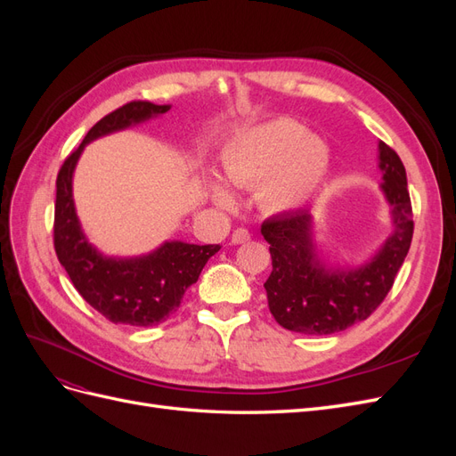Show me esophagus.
<instances>
[{
	"instance_id": "obj_1",
	"label": "esophagus",
	"mask_w": 456,
	"mask_h": 456,
	"mask_svg": "<svg viewBox=\"0 0 456 456\" xmlns=\"http://www.w3.org/2000/svg\"><path fill=\"white\" fill-rule=\"evenodd\" d=\"M232 243L233 245H241V243H245V241H249L251 240V233L247 232L245 228H238V230H233V233H232Z\"/></svg>"
}]
</instances>
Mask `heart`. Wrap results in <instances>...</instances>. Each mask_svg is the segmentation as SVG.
<instances>
[{"instance_id":"1","label":"heart","mask_w":456,"mask_h":456,"mask_svg":"<svg viewBox=\"0 0 456 456\" xmlns=\"http://www.w3.org/2000/svg\"><path fill=\"white\" fill-rule=\"evenodd\" d=\"M330 165V148L320 134L289 119H272L241 129L220 151L224 181L233 188H255L260 209L293 213L322 188ZM215 205L233 209V191L216 176L207 178Z\"/></svg>"}]
</instances>
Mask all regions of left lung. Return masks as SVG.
Masks as SVG:
<instances>
[{"label":"left lung","instance_id":"left-lung-1","mask_svg":"<svg viewBox=\"0 0 456 456\" xmlns=\"http://www.w3.org/2000/svg\"><path fill=\"white\" fill-rule=\"evenodd\" d=\"M377 159L392 232L360 265H340L322 251L314 215L306 209L278 215L262 224L272 255L265 289L270 312L281 327L300 335L338 333L367 320L392 289L411 247L412 211L402 159L382 141Z\"/></svg>","mask_w":456,"mask_h":456}]
</instances>
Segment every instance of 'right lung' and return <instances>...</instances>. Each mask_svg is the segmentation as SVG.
Segmentation results:
<instances>
[{"instance_id":"1","label":"right lung","mask_w":456,"mask_h":456,"mask_svg":"<svg viewBox=\"0 0 456 456\" xmlns=\"http://www.w3.org/2000/svg\"><path fill=\"white\" fill-rule=\"evenodd\" d=\"M171 104L129 102L94 123L84 142L64 161L57 176L54 251L77 293L106 320L133 327L167 322L181 306L190 285L220 247L165 240L156 249L134 256L104 255L89 241L74 203L76 165L87 144L169 112Z\"/></svg>"}]
</instances>
